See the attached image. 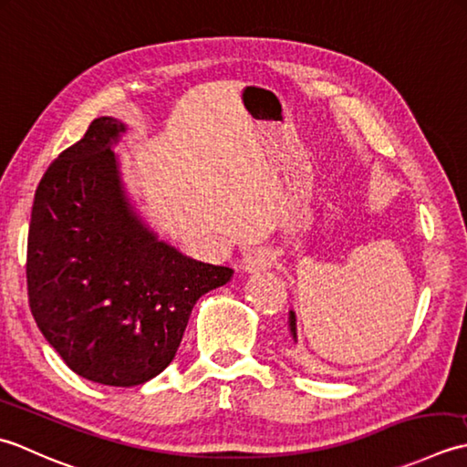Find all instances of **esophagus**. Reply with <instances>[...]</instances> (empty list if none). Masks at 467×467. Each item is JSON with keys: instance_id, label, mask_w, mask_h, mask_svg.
<instances>
[{"instance_id": "obj_1", "label": "esophagus", "mask_w": 467, "mask_h": 467, "mask_svg": "<svg viewBox=\"0 0 467 467\" xmlns=\"http://www.w3.org/2000/svg\"><path fill=\"white\" fill-rule=\"evenodd\" d=\"M272 265V258H270V252L265 250H252L247 252L244 258H242V270L245 274H258V272H264L268 270Z\"/></svg>"}]
</instances>
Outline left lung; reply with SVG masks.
<instances>
[{"label": "left lung", "mask_w": 467, "mask_h": 467, "mask_svg": "<svg viewBox=\"0 0 467 467\" xmlns=\"http://www.w3.org/2000/svg\"><path fill=\"white\" fill-rule=\"evenodd\" d=\"M288 327H290V337L294 342H298V328H296V312L290 310L288 317Z\"/></svg>", "instance_id": "left-lung-1"}]
</instances>
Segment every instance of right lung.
I'll return each mask as SVG.
<instances>
[{
    "instance_id": "obj_1",
    "label": "right lung",
    "mask_w": 467,
    "mask_h": 467,
    "mask_svg": "<svg viewBox=\"0 0 467 467\" xmlns=\"http://www.w3.org/2000/svg\"><path fill=\"white\" fill-rule=\"evenodd\" d=\"M127 125L100 117L47 167L27 234L37 328L76 375L135 387L175 358L195 302L234 270L189 258L142 222L112 147Z\"/></svg>"
}]
</instances>
